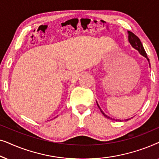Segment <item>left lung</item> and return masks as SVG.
Returning <instances> with one entry per match:
<instances>
[{
	"label": "left lung",
	"mask_w": 159,
	"mask_h": 159,
	"mask_svg": "<svg viewBox=\"0 0 159 159\" xmlns=\"http://www.w3.org/2000/svg\"><path fill=\"white\" fill-rule=\"evenodd\" d=\"M128 34H129V36H128V40H129V42L130 44H131V45H132V47L134 48H135L136 50H138V51H139V53H140L141 54V55L143 56H144V57H145V58H147L148 61L149 62V65H150L149 58H148L147 53H145V49H144V48H143V46L142 43L140 42V39H139V38H138V36H136L135 34H134V33H132V32H130V31H128ZM150 66H151V65H150ZM97 105H98V108H100V111H101L102 114H103V116H105V117H106V118L110 119H112V120H114H114H115V121H121V120H120V119H112V118H111V117H109L108 116H107V115L104 114V112L103 111L101 110V108H100V106H99L98 104V103H97ZM129 119H125V121H128V120H129Z\"/></svg>",
	"instance_id": "left-lung-1"
}]
</instances>
